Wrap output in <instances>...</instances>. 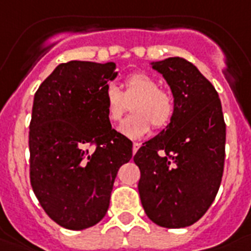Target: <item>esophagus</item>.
<instances>
[{
    "label": "esophagus",
    "mask_w": 251,
    "mask_h": 251,
    "mask_svg": "<svg viewBox=\"0 0 251 251\" xmlns=\"http://www.w3.org/2000/svg\"><path fill=\"white\" fill-rule=\"evenodd\" d=\"M139 147H141V143H138V142H134L133 143V154H135V152L138 151Z\"/></svg>",
    "instance_id": "obj_1"
}]
</instances>
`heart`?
Masks as SVG:
<instances>
[{"label": "heart", "mask_w": 251, "mask_h": 251, "mask_svg": "<svg viewBox=\"0 0 251 251\" xmlns=\"http://www.w3.org/2000/svg\"><path fill=\"white\" fill-rule=\"evenodd\" d=\"M131 104V114L120 126V131L130 138H141L151 129H162L171 121L175 110L172 96L159 89V84L146 74H133L125 80V91L121 92L114 84L105 88L104 100L106 116L112 124H117L124 117L127 102Z\"/></svg>", "instance_id": "obj_1"}]
</instances>
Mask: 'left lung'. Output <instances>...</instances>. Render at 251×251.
<instances>
[{"label": "left lung", "instance_id": "8db88e82", "mask_svg": "<svg viewBox=\"0 0 251 251\" xmlns=\"http://www.w3.org/2000/svg\"><path fill=\"white\" fill-rule=\"evenodd\" d=\"M150 64L171 88L175 110L166 129L134 155L141 170L139 196L152 223L185 227L201 219L220 188L226 135L221 101L215 87L185 59Z\"/></svg>", "mask_w": 251, "mask_h": 251}]
</instances>
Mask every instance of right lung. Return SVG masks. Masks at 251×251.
<instances>
[{"label":"right lung","instance_id":"add662e5","mask_svg":"<svg viewBox=\"0 0 251 251\" xmlns=\"http://www.w3.org/2000/svg\"><path fill=\"white\" fill-rule=\"evenodd\" d=\"M117 75L113 62L71 60L34 96L30 181L46 213L66 229L83 230L104 219L118 168L133 156V142L106 116L105 88Z\"/></svg>","mask_w":251,"mask_h":251}]
</instances>
